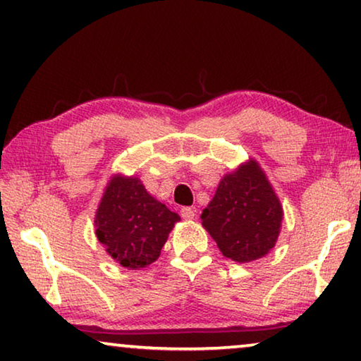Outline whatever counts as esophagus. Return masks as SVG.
I'll use <instances>...</instances> for the list:
<instances>
[{"label": "esophagus", "mask_w": 361, "mask_h": 361, "mask_svg": "<svg viewBox=\"0 0 361 361\" xmlns=\"http://www.w3.org/2000/svg\"><path fill=\"white\" fill-rule=\"evenodd\" d=\"M180 214H181L183 219H186V221H191V219H195V216H196V211L192 209V207H181Z\"/></svg>", "instance_id": "1"}]
</instances>
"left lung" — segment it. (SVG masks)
<instances>
[{
  "label": "left lung",
  "instance_id": "left-lung-1",
  "mask_svg": "<svg viewBox=\"0 0 361 361\" xmlns=\"http://www.w3.org/2000/svg\"><path fill=\"white\" fill-rule=\"evenodd\" d=\"M283 209L257 161L221 180L201 221L222 255L233 262L258 260L275 247Z\"/></svg>",
  "mask_w": 361,
  "mask_h": 361
}]
</instances>
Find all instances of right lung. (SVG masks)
Returning <instances> with one entry per match:
<instances>
[{
	"label": "right lung",
	"instance_id": "1",
	"mask_svg": "<svg viewBox=\"0 0 361 361\" xmlns=\"http://www.w3.org/2000/svg\"><path fill=\"white\" fill-rule=\"evenodd\" d=\"M176 221L180 216L154 200L140 180L114 176L96 212V237L116 262L139 270L159 258Z\"/></svg>",
	"mask_w": 361,
	"mask_h": 361
}]
</instances>
